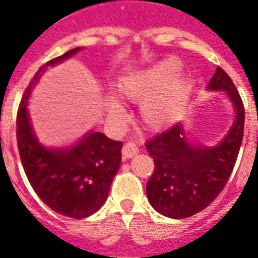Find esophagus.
Instances as JSON below:
<instances>
[{"label": "esophagus", "instance_id": "1", "mask_svg": "<svg viewBox=\"0 0 258 258\" xmlns=\"http://www.w3.org/2000/svg\"><path fill=\"white\" fill-rule=\"evenodd\" d=\"M121 153H123V158L124 159H130V158L135 157L138 153H139V149H138V146L133 142H128V143H125L123 146V150H121Z\"/></svg>", "mask_w": 258, "mask_h": 258}]
</instances>
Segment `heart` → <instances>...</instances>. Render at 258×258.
Here are the masks:
<instances>
[{"label":"heart","instance_id":"1","mask_svg":"<svg viewBox=\"0 0 258 258\" xmlns=\"http://www.w3.org/2000/svg\"><path fill=\"white\" fill-rule=\"evenodd\" d=\"M180 61L166 57L149 68L121 79L117 93L123 100L141 103V121L149 131H159L175 120L187 97L188 83L178 74ZM108 113L120 117L121 108L116 101H109Z\"/></svg>","mask_w":258,"mask_h":258}]
</instances>
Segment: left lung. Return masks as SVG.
I'll return each instance as SVG.
<instances>
[{"mask_svg": "<svg viewBox=\"0 0 258 258\" xmlns=\"http://www.w3.org/2000/svg\"><path fill=\"white\" fill-rule=\"evenodd\" d=\"M206 89L225 92L234 108V120L222 141L216 146L196 143L179 123L146 143L155 163L146 186L147 198L169 218L191 217L216 200L232 174L242 143L245 109L232 79L217 67Z\"/></svg>", "mask_w": 258, "mask_h": 258, "instance_id": "8db88e82", "label": "left lung"}]
</instances>
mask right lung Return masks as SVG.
Instances as JSON below:
<instances>
[{"mask_svg": "<svg viewBox=\"0 0 258 258\" xmlns=\"http://www.w3.org/2000/svg\"><path fill=\"white\" fill-rule=\"evenodd\" d=\"M82 49L68 50L44 64L26 88L17 113L18 151L29 183L53 212L76 220L91 216L104 205L120 167L123 143L88 131L74 145L46 147L32 127L28 104L48 67L57 66Z\"/></svg>", "mask_w": 258, "mask_h": 258, "instance_id": "obj_1", "label": "right lung"}]
</instances>
